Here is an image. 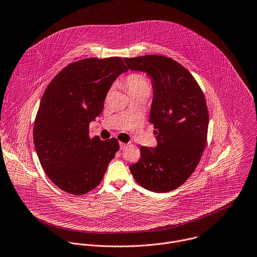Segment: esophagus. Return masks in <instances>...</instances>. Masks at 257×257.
<instances>
[{"instance_id":"obj_1","label":"esophagus","mask_w":257,"mask_h":257,"mask_svg":"<svg viewBox=\"0 0 257 257\" xmlns=\"http://www.w3.org/2000/svg\"><path fill=\"white\" fill-rule=\"evenodd\" d=\"M127 145L128 144H126V143H123V142H120V149L121 150H123V149H125L126 147H127Z\"/></svg>"}]
</instances>
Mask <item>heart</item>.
Here are the masks:
<instances>
[{
    "instance_id": "1",
    "label": "heart",
    "mask_w": 257,
    "mask_h": 257,
    "mask_svg": "<svg viewBox=\"0 0 257 257\" xmlns=\"http://www.w3.org/2000/svg\"><path fill=\"white\" fill-rule=\"evenodd\" d=\"M125 87L130 95L141 92H150L151 86L148 79L140 73H131L124 80Z\"/></svg>"
}]
</instances>
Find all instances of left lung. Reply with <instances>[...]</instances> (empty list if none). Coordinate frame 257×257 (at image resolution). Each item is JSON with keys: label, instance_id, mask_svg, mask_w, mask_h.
Segmentation results:
<instances>
[{"label": "left lung", "instance_id": "8db88e82", "mask_svg": "<svg viewBox=\"0 0 257 257\" xmlns=\"http://www.w3.org/2000/svg\"><path fill=\"white\" fill-rule=\"evenodd\" d=\"M124 61L127 69L151 78L150 123L157 129V146H142L140 160L129 169L147 190L172 191L191 176L206 145L209 114L204 94L190 72L171 58L146 55Z\"/></svg>", "mask_w": 257, "mask_h": 257}]
</instances>
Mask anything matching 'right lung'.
Here are the masks:
<instances>
[{"instance_id": "right-lung-1", "label": "right lung", "mask_w": 257, "mask_h": 257, "mask_svg": "<svg viewBox=\"0 0 257 257\" xmlns=\"http://www.w3.org/2000/svg\"><path fill=\"white\" fill-rule=\"evenodd\" d=\"M126 71L119 57L83 59L57 74L43 94L34 124L35 148L45 173L63 191L83 195L93 190L119 150L116 138H90L89 124Z\"/></svg>"}]
</instances>
